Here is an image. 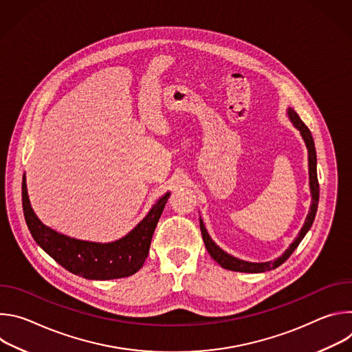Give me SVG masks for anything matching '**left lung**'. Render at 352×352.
I'll use <instances>...</instances> for the list:
<instances>
[{"label":"left lung","instance_id":"8db88e82","mask_svg":"<svg viewBox=\"0 0 352 352\" xmlns=\"http://www.w3.org/2000/svg\"><path fill=\"white\" fill-rule=\"evenodd\" d=\"M287 114L289 121L292 122V125L299 131L300 136H302L307 148H308V167H309V189H311V196H312V202H311V208L308 212V216L305 219V223L300 228V231L298 232V236L289 243V246L285 249V252L278 256L274 261H269V262H261V263H254V262H246L242 259H238L216 245V242L210 238L204 220L199 217L200 221V231H202V236L206 245L208 252L210 254V256L224 269L231 270V272H241V273H263V272H269L273 270L276 267H278L280 265H283L291 255L294 250L296 249V246L300 243V241L304 239V236L307 235V232L311 230L316 212H318V204H319V182H318V171H316V150H315V142L312 138L311 131L308 129V126L300 121L299 116L294 111V109L288 107L287 109Z\"/></svg>","mask_w":352,"mask_h":352}]
</instances>
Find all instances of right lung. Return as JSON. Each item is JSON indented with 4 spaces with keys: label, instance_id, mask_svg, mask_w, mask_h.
<instances>
[{
    "label": "right lung",
    "instance_id": "right-lung-1",
    "mask_svg": "<svg viewBox=\"0 0 352 352\" xmlns=\"http://www.w3.org/2000/svg\"><path fill=\"white\" fill-rule=\"evenodd\" d=\"M170 195V192L163 195L144 219L126 235L107 243L71 238L44 226L32 209L25 175L22 208L28 228L36 243L64 269L87 280H114L132 276L143 266Z\"/></svg>",
    "mask_w": 352,
    "mask_h": 352
}]
</instances>
